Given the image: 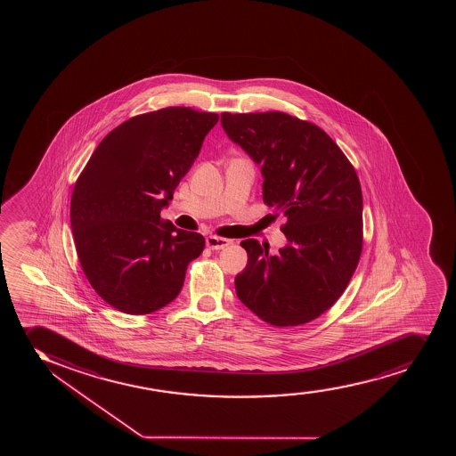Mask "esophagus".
<instances>
[{
    "label": "esophagus",
    "mask_w": 456,
    "mask_h": 456,
    "mask_svg": "<svg viewBox=\"0 0 456 456\" xmlns=\"http://www.w3.org/2000/svg\"><path fill=\"white\" fill-rule=\"evenodd\" d=\"M230 243V239H224V237H207V247H208L209 249H213V251H219V249H224V248L228 247Z\"/></svg>",
    "instance_id": "esophagus-1"
}]
</instances>
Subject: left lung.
I'll return each mask as SVG.
<instances>
[{
    "label": "left lung",
    "instance_id": "left-lung-1",
    "mask_svg": "<svg viewBox=\"0 0 456 456\" xmlns=\"http://www.w3.org/2000/svg\"><path fill=\"white\" fill-rule=\"evenodd\" d=\"M220 123L262 167L263 200L286 216L288 245L269 254L241 241L248 265L237 297L275 327L316 320L350 283L362 252V190L356 170L318 126L284 112L231 114Z\"/></svg>",
    "mask_w": 456,
    "mask_h": 456
}]
</instances>
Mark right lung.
Here are the masks:
<instances>
[{"label": "right lung", "instance_id": "obj_1", "mask_svg": "<svg viewBox=\"0 0 456 456\" xmlns=\"http://www.w3.org/2000/svg\"><path fill=\"white\" fill-rule=\"evenodd\" d=\"M217 121L183 106L132 117L80 173L69 207L76 251L89 284L114 309L147 314L172 303L204 251V236L159 215Z\"/></svg>", "mask_w": 456, "mask_h": 456}]
</instances>
